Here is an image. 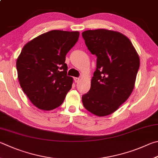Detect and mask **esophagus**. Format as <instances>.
Instances as JSON below:
<instances>
[{"mask_svg": "<svg viewBox=\"0 0 158 158\" xmlns=\"http://www.w3.org/2000/svg\"><path fill=\"white\" fill-rule=\"evenodd\" d=\"M74 82H75V83H78L80 81V79L78 78V77H75V78H74Z\"/></svg>", "mask_w": 158, "mask_h": 158, "instance_id": "1", "label": "esophagus"}]
</instances>
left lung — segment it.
Returning a JSON list of instances; mask_svg holds the SVG:
<instances>
[{
	"instance_id": "1",
	"label": "left lung",
	"mask_w": 158,
	"mask_h": 158,
	"mask_svg": "<svg viewBox=\"0 0 158 158\" xmlns=\"http://www.w3.org/2000/svg\"><path fill=\"white\" fill-rule=\"evenodd\" d=\"M88 50L97 56L90 89L82 96L84 108L97 116L114 113L134 88L139 58L130 40L118 31L98 29L82 32Z\"/></svg>"
}]
</instances>
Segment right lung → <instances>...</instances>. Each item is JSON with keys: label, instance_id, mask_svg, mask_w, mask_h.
<instances>
[{"label": "right lung", "instance_id": "1", "mask_svg": "<svg viewBox=\"0 0 158 158\" xmlns=\"http://www.w3.org/2000/svg\"><path fill=\"white\" fill-rule=\"evenodd\" d=\"M79 31L52 30L28 42L16 61L20 85L39 109L51 110L64 102L73 79L67 75L65 56Z\"/></svg>", "mask_w": 158, "mask_h": 158}]
</instances>
